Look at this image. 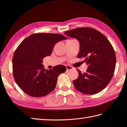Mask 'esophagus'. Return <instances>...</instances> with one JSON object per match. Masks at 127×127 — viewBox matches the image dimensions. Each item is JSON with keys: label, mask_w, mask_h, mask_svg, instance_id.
I'll use <instances>...</instances> for the list:
<instances>
[{"label": "esophagus", "mask_w": 127, "mask_h": 127, "mask_svg": "<svg viewBox=\"0 0 127 127\" xmlns=\"http://www.w3.org/2000/svg\"><path fill=\"white\" fill-rule=\"evenodd\" d=\"M66 70H73L74 68L73 67H72L70 65H66Z\"/></svg>", "instance_id": "esophagus-1"}]
</instances>
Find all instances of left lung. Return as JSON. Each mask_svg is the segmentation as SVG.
I'll list each match as a JSON object with an SVG mask.
<instances>
[{
  "label": "left lung",
  "instance_id": "8db88e82",
  "mask_svg": "<svg viewBox=\"0 0 127 127\" xmlns=\"http://www.w3.org/2000/svg\"><path fill=\"white\" fill-rule=\"evenodd\" d=\"M80 43L78 57L85 58L88 65L86 72L77 69L79 77L73 80L76 90L86 94L93 95L106 87L114 74L116 62L115 50L107 37L96 29L78 28L64 32Z\"/></svg>",
  "mask_w": 127,
  "mask_h": 127
}]
</instances>
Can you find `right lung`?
<instances>
[{"mask_svg":"<svg viewBox=\"0 0 127 127\" xmlns=\"http://www.w3.org/2000/svg\"><path fill=\"white\" fill-rule=\"evenodd\" d=\"M66 39L59 34H33L16 50L12 58L13 75L18 86L28 95L45 96L55 88L58 75L66 69L59 65L45 70L42 59L51 55L56 44Z\"/></svg>","mask_w":127,"mask_h":127,"instance_id":"right-lung-1","label":"right lung"}]
</instances>
